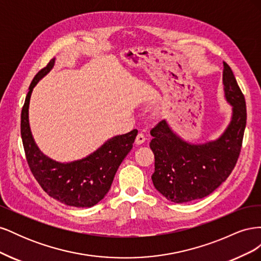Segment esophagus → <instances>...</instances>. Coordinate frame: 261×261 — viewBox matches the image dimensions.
Returning a JSON list of instances; mask_svg holds the SVG:
<instances>
[{"instance_id":"1","label":"esophagus","mask_w":261,"mask_h":261,"mask_svg":"<svg viewBox=\"0 0 261 261\" xmlns=\"http://www.w3.org/2000/svg\"><path fill=\"white\" fill-rule=\"evenodd\" d=\"M146 136L144 135V134L143 133H139L138 134V135H137V137H136V144L137 145H141V144H144L145 143V141H146Z\"/></svg>"}]
</instances>
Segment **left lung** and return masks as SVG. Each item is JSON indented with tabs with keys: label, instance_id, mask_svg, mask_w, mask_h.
Returning <instances> with one entry per match:
<instances>
[{
	"label": "left lung",
	"instance_id": "left-lung-1",
	"mask_svg": "<svg viewBox=\"0 0 261 261\" xmlns=\"http://www.w3.org/2000/svg\"><path fill=\"white\" fill-rule=\"evenodd\" d=\"M225 99L232 109L227 128L218 139L194 145L181 139L162 120L150 130L154 154L152 183L176 203L203 198L230 176L241 153L246 127V102L231 67L223 62Z\"/></svg>",
	"mask_w": 261,
	"mask_h": 261
}]
</instances>
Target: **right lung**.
Wrapping results in <instances>:
<instances>
[{
  "label": "right lung",
  "instance_id": "right-lung-1",
  "mask_svg": "<svg viewBox=\"0 0 261 261\" xmlns=\"http://www.w3.org/2000/svg\"><path fill=\"white\" fill-rule=\"evenodd\" d=\"M54 63L55 59H52L48 65L39 70L29 86L20 117L23 150L31 173L46 194L67 206L92 207L108 194L118 167L133 148L138 130L133 129L107 140L82 160L61 163L44 155L31 135L28 109L34 87L50 72Z\"/></svg>",
  "mask_w": 261,
  "mask_h": 261
}]
</instances>
